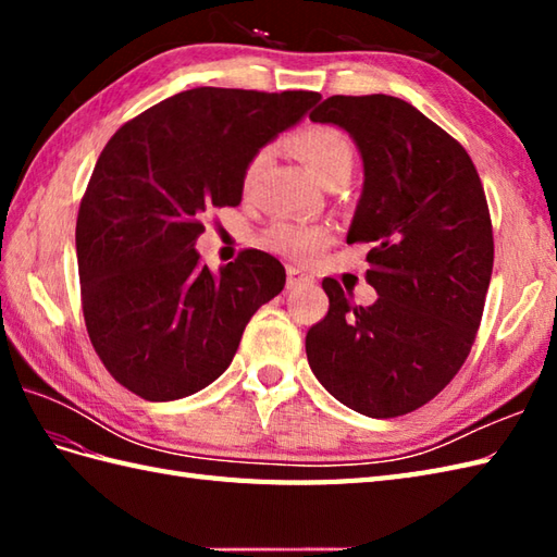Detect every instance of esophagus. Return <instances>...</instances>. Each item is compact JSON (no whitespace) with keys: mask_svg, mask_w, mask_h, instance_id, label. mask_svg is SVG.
<instances>
[{"mask_svg":"<svg viewBox=\"0 0 557 557\" xmlns=\"http://www.w3.org/2000/svg\"><path fill=\"white\" fill-rule=\"evenodd\" d=\"M311 282H313V277L309 275V272H304V270L294 268V265H289V268H287V287H289V289H297V287H304V285H311Z\"/></svg>","mask_w":557,"mask_h":557,"instance_id":"1","label":"esophagus"}]
</instances>
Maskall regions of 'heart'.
<instances>
[{
	"mask_svg": "<svg viewBox=\"0 0 557 557\" xmlns=\"http://www.w3.org/2000/svg\"><path fill=\"white\" fill-rule=\"evenodd\" d=\"M289 146L318 182L339 170H351L354 152L347 136L333 126H311L304 128L289 140ZM265 152H258L246 170V182H251L263 168ZM330 232L318 224L304 222H277L265 232L263 244L272 251L285 253L297 260H311L327 244Z\"/></svg>",
	"mask_w": 557,
	"mask_h": 557,
	"instance_id": "obj_1",
	"label": "heart"
}]
</instances>
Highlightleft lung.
I'll return each instance as SVG.
<instances>
[{"instance_id":"8db88e82","label":"left lung","mask_w":557,"mask_h":557,"mask_svg":"<svg viewBox=\"0 0 557 557\" xmlns=\"http://www.w3.org/2000/svg\"><path fill=\"white\" fill-rule=\"evenodd\" d=\"M311 122L351 136L363 188L347 244H371L377 299L354 306L325 277L327 315L306 357L330 395L371 419L423 407L469 357L493 272V227L474 162L453 136L393 96H333Z\"/></svg>"}]
</instances>
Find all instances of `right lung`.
Returning <instances> with one entry per match:
<instances>
[{
    "label": "right lung",
    "instance_id": "1",
    "mask_svg": "<svg viewBox=\"0 0 557 557\" xmlns=\"http://www.w3.org/2000/svg\"><path fill=\"white\" fill-rule=\"evenodd\" d=\"M318 100L311 90L194 88L152 104L104 146L81 200L76 256L88 335L116 383L170 401L227 371L246 323L287 275L256 248L218 272L200 265V220L242 203L260 148Z\"/></svg>",
    "mask_w": 557,
    "mask_h": 557
}]
</instances>
